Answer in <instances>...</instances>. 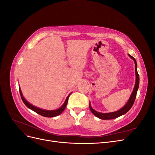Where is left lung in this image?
Wrapping results in <instances>:
<instances>
[{"label": "left lung", "mask_w": 155, "mask_h": 155, "mask_svg": "<svg viewBox=\"0 0 155 155\" xmlns=\"http://www.w3.org/2000/svg\"><path fill=\"white\" fill-rule=\"evenodd\" d=\"M129 57L132 59L135 64V74H136V81H135V85L133 88V91L131 93V95L129 97V100L127 101V102L126 103L125 105L120 109V110L115 111V112H108V113H102V112H97L96 110H95L94 109H92V107H91V104L90 103L89 104V107H90V109L91 110V112L93 113V114L95 116H96L97 118L101 119V120H112L118 118V117H120L121 116H122L124 114H125V113H127L130 109V108L132 107V106L133 105L135 99H136V96H137V91L139 87V83H140V78H139V75L137 71V61L136 59L131 56L129 54Z\"/></svg>", "instance_id": "obj_1"}]
</instances>
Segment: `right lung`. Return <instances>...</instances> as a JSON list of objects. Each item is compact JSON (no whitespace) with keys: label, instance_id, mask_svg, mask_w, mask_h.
Segmentation results:
<instances>
[{"label":"right lung","instance_id":"obj_1","mask_svg":"<svg viewBox=\"0 0 155 155\" xmlns=\"http://www.w3.org/2000/svg\"><path fill=\"white\" fill-rule=\"evenodd\" d=\"M19 92H20V94L21 96V99L22 100V101L24 102V104H25V105L28 107L30 109L34 110V112H37V114H39L41 116H45V117H48V118H51V117H55V116H57L59 114H61L63 112V110H64L65 107H66L67 105V103H68V97L70 96V95L71 94V93L70 94L67 96L66 100L64 101V104L62 105V106L60 108L58 109H55V110H45V109H41V108L39 107H37L34 105H31V104L22 95V93L21 92V88L19 87Z\"/></svg>","mask_w":155,"mask_h":155}]
</instances>
